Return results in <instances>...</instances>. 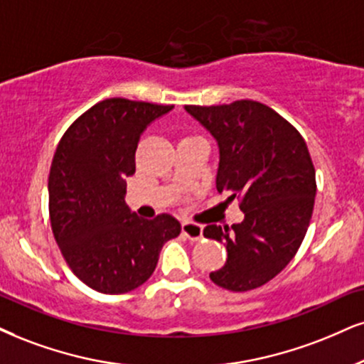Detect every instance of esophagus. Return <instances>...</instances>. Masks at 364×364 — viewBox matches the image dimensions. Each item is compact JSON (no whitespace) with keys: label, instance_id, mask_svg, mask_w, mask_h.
<instances>
[{"label":"esophagus","instance_id":"1","mask_svg":"<svg viewBox=\"0 0 364 364\" xmlns=\"http://www.w3.org/2000/svg\"><path fill=\"white\" fill-rule=\"evenodd\" d=\"M182 232L189 237L191 241H199L200 237H203V226L197 223L186 221L182 224Z\"/></svg>","mask_w":364,"mask_h":364}]
</instances>
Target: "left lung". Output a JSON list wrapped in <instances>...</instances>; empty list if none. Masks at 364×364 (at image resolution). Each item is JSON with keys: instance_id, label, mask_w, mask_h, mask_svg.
Here are the masks:
<instances>
[{"instance_id": "8db88e82", "label": "left lung", "mask_w": 364, "mask_h": 364, "mask_svg": "<svg viewBox=\"0 0 364 364\" xmlns=\"http://www.w3.org/2000/svg\"><path fill=\"white\" fill-rule=\"evenodd\" d=\"M219 145L216 189L240 200L243 223L209 224L204 236L226 245V263L209 277L231 291L277 277L302 245L316 199V168L302 134L263 102L186 106Z\"/></svg>"}]
</instances>
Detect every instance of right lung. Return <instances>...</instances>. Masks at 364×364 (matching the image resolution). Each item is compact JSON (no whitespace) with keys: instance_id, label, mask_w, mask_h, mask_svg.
I'll return each mask as SVG.
<instances>
[{"instance_id":"1","label":"right lung","mask_w":364,"mask_h":364,"mask_svg":"<svg viewBox=\"0 0 364 364\" xmlns=\"http://www.w3.org/2000/svg\"><path fill=\"white\" fill-rule=\"evenodd\" d=\"M172 107L124 97L100 101L57 145L48 175L53 237L74 275L101 294L145 284L165 241L181 235L170 214L141 219L124 204L140 134Z\"/></svg>"}]
</instances>
